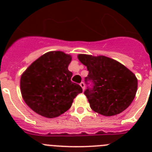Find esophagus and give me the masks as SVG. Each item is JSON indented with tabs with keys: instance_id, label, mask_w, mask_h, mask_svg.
<instances>
[{
	"instance_id": "esophagus-1",
	"label": "esophagus",
	"mask_w": 152,
	"mask_h": 152,
	"mask_svg": "<svg viewBox=\"0 0 152 152\" xmlns=\"http://www.w3.org/2000/svg\"><path fill=\"white\" fill-rule=\"evenodd\" d=\"M80 87L82 88L83 91H84V88H85V84H84V82H81L80 84Z\"/></svg>"
}]
</instances>
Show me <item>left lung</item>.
I'll list each match as a JSON object with an SVG mask.
<instances>
[{
    "instance_id": "left-lung-1",
    "label": "left lung",
    "mask_w": 152,
    "mask_h": 152,
    "mask_svg": "<svg viewBox=\"0 0 152 152\" xmlns=\"http://www.w3.org/2000/svg\"><path fill=\"white\" fill-rule=\"evenodd\" d=\"M77 58L89 72L84 81L91 84L84 94L93 110L111 116L128 108L138 88L135 75L121 63L106 56L80 54Z\"/></svg>"
}]
</instances>
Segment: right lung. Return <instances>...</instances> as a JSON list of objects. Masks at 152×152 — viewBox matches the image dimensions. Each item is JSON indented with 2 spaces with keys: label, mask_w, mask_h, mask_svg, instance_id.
Returning <instances> with one entry per match:
<instances>
[{
  "label": "right lung",
  "mask_w": 152,
  "mask_h": 152,
  "mask_svg": "<svg viewBox=\"0 0 152 152\" xmlns=\"http://www.w3.org/2000/svg\"><path fill=\"white\" fill-rule=\"evenodd\" d=\"M72 56L60 51L47 52L29 65L20 78L25 103L34 112L54 118L66 112L82 93L79 84L71 80L68 67Z\"/></svg>",
  "instance_id": "add662e5"
}]
</instances>
